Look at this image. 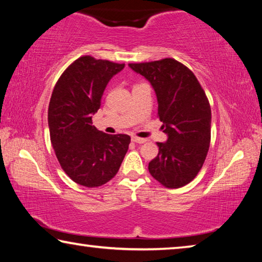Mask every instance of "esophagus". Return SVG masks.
Instances as JSON below:
<instances>
[{"label": "esophagus", "instance_id": "1", "mask_svg": "<svg viewBox=\"0 0 262 262\" xmlns=\"http://www.w3.org/2000/svg\"><path fill=\"white\" fill-rule=\"evenodd\" d=\"M132 141L134 142V143H139V144H142V143H144V142H147V140L145 139H141V137H137V136H133Z\"/></svg>", "mask_w": 262, "mask_h": 262}]
</instances>
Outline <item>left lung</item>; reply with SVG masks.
<instances>
[{
  "label": "left lung",
  "mask_w": 262,
  "mask_h": 262,
  "mask_svg": "<svg viewBox=\"0 0 262 262\" xmlns=\"http://www.w3.org/2000/svg\"><path fill=\"white\" fill-rule=\"evenodd\" d=\"M128 66L152 85L167 135L166 142H157L159 151L149 163L150 174L167 188L183 187L196 177L209 150V101L192 70L174 59Z\"/></svg>",
  "instance_id": "8db88e82"
}]
</instances>
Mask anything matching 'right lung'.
Here are the masks:
<instances>
[{"label": "right lung", "instance_id": "right-lung-1", "mask_svg": "<svg viewBox=\"0 0 262 262\" xmlns=\"http://www.w3.org/2000/svg\"><path fill=\"white\" fill-rule=\"evenodd\" d=\"M125 67L85 55L64 70L48 106V127L57 161L68 177L98 187L117 174L130 143L126 134L108 135L92 126L110 79Z\"/></svg>", "mask_w": 262, "mask_h": 262}]
</instances>
